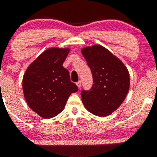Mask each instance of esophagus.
<instances>
[{
  "mask_svg": "<svg viewBox=\"0 0 157 157\" xmlns=\"http://www.w3.org/2000/svg\"><path fill=\"white\" fill-rule=\"evenodd\" d=\"M76 85L78 86V88H80L81 86H82V82H81V81H78V82H76Z\"/></svg>",
  "mask_w": 157,
  "mask_h": 157,
  "instance_id": "34e87169",
  "label": "esophagus"
}]
</instances>
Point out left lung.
I'll use <instances>...</instances> for the list:
<instances>
[{"instance_id":"left-lung-1","label":"left lung","mask_w":157,"mask_h":157,"mask_svg":"<svg viewBox=\"0 0 157 157\" xmlns=\"http://www.w3.org/2000/svg\"><path fill=\"white\" fill-rule=\"evenodd\" d=\"M82 53L91 70L93 85L81 92L82 102L88 112L105 117L117 110L129 88L128 70L121 60L105 47H85Z\"/></svg>"}]
</instances>
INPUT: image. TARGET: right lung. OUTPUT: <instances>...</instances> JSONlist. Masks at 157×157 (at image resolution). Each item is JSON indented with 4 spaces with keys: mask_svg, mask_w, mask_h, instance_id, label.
<instances>
[{
    "mask_svg": "<svg viewBox=\"0 0 157 157\" xmlns=\"http://www.w3.org/2000/svg\"><path fill=\"white\" fill-rule=\"evenodd\" d=\"M70 48H50L43 52L25 71L23 93L28 106L43 118H52L64 109L78 87L63 67Z\"/></svg>",
    "mask_w": 157,
    "mask_h": 157,
    "instance_id": "1",
    "label": "right lung"
}]
</instances>
